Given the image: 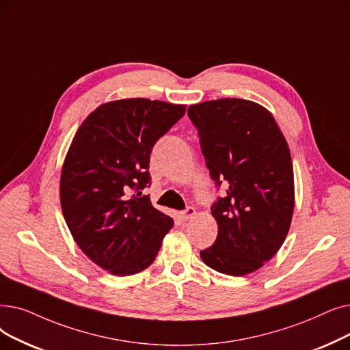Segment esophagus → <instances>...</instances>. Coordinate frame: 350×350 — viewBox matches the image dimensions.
I'll return each instance as SVG.
<instances>
[{
    "mask_svg": "<svg viewBox=\"0 0 350 350\" xmlns=\"http://www.w3.org/2000/svg\"><path fill=\"white\" fill-rule=\"evenodd\" d=\"M194 215H196V208L194 207H187L186 210L180 211V217H181V220H185V221L193 219Z\"/></svg>",
    "mask_w": 350,
    "mask_h": 350,
    "instance_id": "obj_1",
    "label": "esophagus"
}]
</instances>
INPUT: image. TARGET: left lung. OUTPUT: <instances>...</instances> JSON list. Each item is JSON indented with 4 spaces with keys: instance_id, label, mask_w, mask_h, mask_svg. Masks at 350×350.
<instances>
[{
    "instance_id": "obj_1",
    "label": "left lung",
    "mask_w": 350,
    "mask_h": 350,
    "mask_svg": "<svg viewBox=\"0 0 350 350\" xmlns=\"http://www.w3.org/2000/svg\"><path fill=\"white\" fill-rule=\"evenodd\" d=\"M189 118L216 187L211 206L219 232L202 260L229 276L260 269L282 247L292 223L295 180L291 151L271 113L241 98L193 104Z\"/></svg>"
}]
</instances>
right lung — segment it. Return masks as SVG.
<instances>
[{
  "instance_id": "add662e5",
  "label": "right lung",
  "mask_w": 350,
  "mask_h": 350,
  "mask_svg": "<svg viewBox=\"0 0 350 350\" xmlns=\"http://www.w3.org/2000/svg\"><path fill=\"white\" fill-rule=\"evenodd\" d=\"M185 113L181 104L116 100L97 107L74 135L59 181L63 215L79 247L111 275L147 269L174 224L142 190L151 180V150Z\"/></svg>"
}]
</instances>
